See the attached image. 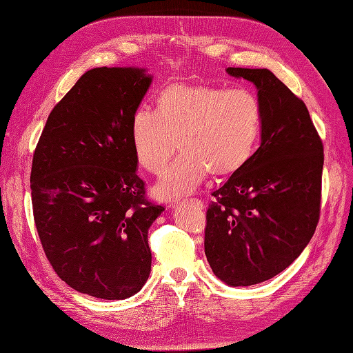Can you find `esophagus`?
<instances>
[{
  "label": "esophagus",
  "instance_id": "esophagus-1",
  "mask_svg": "<svg viewBox=\"0 0 353 353\" xmlns=\"http://www.w3.org/2000/svg\"><path fill=\"white\" fill-rule=\"evenodd\" d=\"M185 202H192V203H194L196 206H199V208H203V201H201V199H186V201Z\"/></svg>",
  "mask_w": 353,
  "mask_h": 353
}]
</instances>
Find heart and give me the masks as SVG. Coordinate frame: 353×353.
Here are the masks:
<instances>
[{
    "mask_svg": "<svg viewBox=\"0 0 353 353\" xmlns=\"http://www.w3.org/2000/svg\"><path fill=\"white\" fill-rule=\"evenodd\" d=\"M261 122L263 106L251 89L172 85L159 94L156 112L132 115L130 135L137 161L152 174L164 172L177 148L183 151L156 188L160 197L177 199L194 192L208 172L241 170L255 150Z\"/></svg>",
    "mask_w": 353,
    "mask_h": 353,
    "instance_id": "heart-1",
    "label": "heart"
}]
</instances>
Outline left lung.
<instances>
[{"label":"left lung","mask_w":353,"mask_h":353,"mask_svg":"<svg viewBox=\"0 0 353 353\" xmlns=\"http://www.w3.org/2000/svg\"><path fill=\"white\" fill-rule=\"evenodd\" d=\"M252 82L263 106L261 144L212 193L205 254L232 287L284 271L303 252L320 216L323 143L305 103L268 69L228 68Z\"/></svg>","instance_id":"8db88e82"}]
</instances>
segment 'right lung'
<instances>
[{
    "label": "right lung",
    "mask_w": 353,
    "mask_h": 353,
    "mask_svg": "<svg viewBox=\"0 0 353 353\" xmlns=\"http://www.w3.org/2000/svg\"><path fill=\"white\" fill-rule=\"evenodd\" d=\"M151 83L137 68H95L52 110L33 154L37 234L56 274L83 294L122 300L151 271L148 229L164 208L135 173L131 119Z\"/></svg>",
    "instance_id": "add662e5"
}]
</instances>
